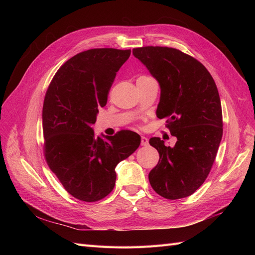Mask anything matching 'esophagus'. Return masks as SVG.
Here are the masks:
<instances>
[{"label": "esophagus", "mask_w": 255, "mask_h": 255, "mask_svg": "<svg viewBox=\"0 0 255 255\" xmlns=\"http://www.w3.org/2000/svg\"><path fill=\"white\" fill-rule=\"evenodd\" d=\"M141 145H143V146H145V145H148V143H149V140H148V138L146 137H141Z\"/></svg>", "instance_id": "34e87169"}]
</instances>
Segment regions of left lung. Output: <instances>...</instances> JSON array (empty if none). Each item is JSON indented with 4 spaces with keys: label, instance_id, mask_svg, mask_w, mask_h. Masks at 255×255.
Wrapping results in <instances>:
<instances>
[{
    "label": "left lung",
    "instance_id": "1",
    "mask_svg": "<svg viewBox=\"0 0 255 255\" xmlns=\"http://www.w3.org/2000/svg\"><path fill=\"white\" fill-rule=\"evenodd\" d=\"M160 86L156 110L177 141L173 148L152 137L159 153L149 173L152 188L161 197H188L210 173L222 138V111L217 86L207 69L192 56L167 47L133 50Z\"/></svg>",
    "mask_w": 255,
    "mask_h": 255
}]
</instances>
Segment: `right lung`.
Listing matches in <instances>:
<instances>
[{"instance_id": "add662e5", "label": "right lung", "mask_w": 255, "mask_h": 255, "mask_svg": "<svg viewBox=\"0 0 255 255\" xmlns=\"http://www.w3.org/2000/svg\"><path fill=\"white\" fill-rule=\"evenodd\" d=\"M129 55L130 50L111 48L76 54L58 69L45 94L44 157L64 188L81 201L96 202L109 195L116 166L140 144V136L132 130L103 135L104 140L91 128Z\"/></svg>"}]
</instances>
